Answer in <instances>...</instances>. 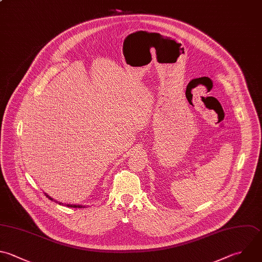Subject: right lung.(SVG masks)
I'll return each instance as SVG.
<instances>
[{"label":"right lung","instance_id":"obj_1","mask_svg":"<svg viewBox=\"0 0 262 262\" xmlns=\"http://www.w3.org/2000/svg\"><path fill=\"white\" fill-rule=\"evenodd\" d=\"M45 194H46V196H47L49 200H51V201H54V202L58 203V202H57V201H55L53 198H51L48 193H46V192H45ZM58 204H59V205H63V203H60V202H59ZM66 206L71 207V208H85V207H86V206H83V205H72V204H66Z\"/></svg>","mask_w":262,"mask_h":262}]
</instances>
